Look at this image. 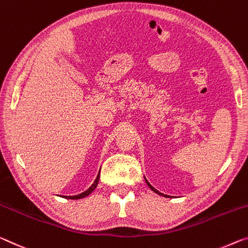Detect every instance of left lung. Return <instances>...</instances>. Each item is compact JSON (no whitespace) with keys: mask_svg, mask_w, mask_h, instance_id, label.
Returning <instances> with one entry per match:
<instances>
[{"mask_svg":"<svg viewBox=\"0 0 248 248\" xmlns=\"http://www.w3.org/2000/svg\"><path fill=\"white\" fill-rule=\"evenodd\" d=\"M145 182H147V184H148V186H149V187H150L152 191H155V193H158V194H160V195H163V196H166V198H167V195H166V194H162V193H160V192H159L158 190H155V187H153V186H151V184L148 182V181H147V180H145Z\"/></svg>","mask_w":248,"mask_h":248,"instance_id":"1","label":"left lung"}]
</instances>
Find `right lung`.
Listing matches in <instances>:
<instances>
[{
	"mask_svg": "<svg viewBox=\"0 0 248 248\" xmlns=\"http://www.w3.org/2000/svg\"><path fill=\"white\" fill-rule=\"evenodd\" d=\"M100 171H99V173H98V175H97V178H96V180H95V182L93 183V186H90L87 191H85V192H82V193H80V194H78V195H74V196H65L66 199H72V200H78V199H82V198H85V196H87V195H89L90 193H92V192L95 190L96 188V186H97V184H98V182H99V178H100Z\"/></svg>",
	"mask_w": 248,
	"mask_h": 248,
	"instance_id": "1",
	"label": "right lung"
}]
</instances>
